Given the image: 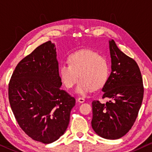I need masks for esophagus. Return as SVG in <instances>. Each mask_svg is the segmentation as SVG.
I'll return each instance as SVG.
<instances>
[{
  "label": "esophagus",
  "instance_id": "obj_1",
  "mask_svg": "<svg viewBox=\"0 0 152 152\" xmlns=\"http://www.w3.org/2000/svg\"><path fill=\"white\" fill-rule=\"evenodd\" d=\"M84 101H85V99L84 98H82V97H79V98L77 99V102L80 103L84 102Z\"/></svg>",
  "mask_w": 152,
  "mask_h": 152
}]
</instances>
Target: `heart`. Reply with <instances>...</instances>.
Masks as SVG:
<instances>
[{
  "instance_id": "b5f03b06",
  "label": "heart",
  "mask_w": 152,
  "mask_h": 152,
  "mask_svg": "<svg viewBox=\"0 0 152 152\" xmlns=\"http://www.w3.org/2000/svg\"><path fill=\"white\" fill-rule=\"evenodd\" d=\"M68 63L59 66L58 72L61 82L66 88L75 86L80 78L75 92L86 95L94 89L104 87L109 80L111 70L107 58L91 50H82L70 54Z\"/></svg>"
}]
</instances>
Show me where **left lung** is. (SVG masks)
Segmentation results:
<instances>
[{
	"label": "left lung",
	"instance_id": "1",
	"mask_svg": "<svg viewBox=\"0 0 152 152\" xmlns=\"http://www.w3.org/2000/svg\"><path fill=\"white\" fill-rule=\"evenodd\" d=\"M111 72L102 88V98L92 102L94 132L102 138L116 140L124 136L134 125L144 94L142 79L138 64L120 50L113 39L109 41Z\"/></svg>",
	"mask_w": 152,
	"mask_h": 152
}]
</instances>
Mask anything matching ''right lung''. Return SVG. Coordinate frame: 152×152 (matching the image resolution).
I'll return each mask as SVG.
<instances>
[{
	"instance_id": "obj_1",
	"label": "right lung",
	"mask_w": 152,
	"mask_h": 152,
	"mask_svg": "<svg viewBox=\"0 0 152 152\" xmlns=\"http://www.w3.org/2000/svg\"><path fill=\"white\" fill-rule=\"evenodd\" d=\"M55 45L50 41L23 58L14 70L8 95L23 131L44 144L58 140L67 129L75 99L61 90Z\"/></svg>"
}]
</instances>
